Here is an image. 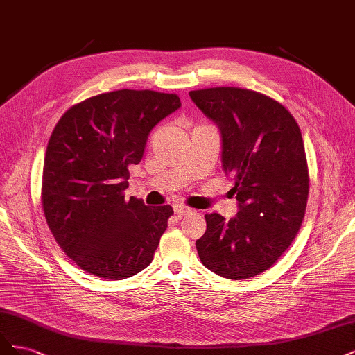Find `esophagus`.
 <instances>
[{"instance_id": "1", "label": "esophagus", "mask_w": 355, "mask_h": 355, "mask_svg": "<svg viewBox=\"0 0 355 355\" xmlns=\"http://www.w3.org/2000/svg\"><path fill=\"white\" fill-rule=\"evenodd\" d=\"M194 210L189 209V207H185V206H175V213L178 214V218H184L187 216V214L192 213Z\"/></svg>"}]
</instances>
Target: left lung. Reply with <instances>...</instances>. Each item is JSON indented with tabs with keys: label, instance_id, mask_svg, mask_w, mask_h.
Segmentation results:
<instances>
[{
	"label": "left lung",
	"instance_id": "8db88e82",
	"mask_svg": "<svg viewBox=\"0 0 355 355\" xmlns=\"http://www.w3.org/2000/svg\"><path fill=\"white\" fill-rule=\"evenodd\" d=\"M189 96L219 127L223 170L240 207L230 220L204 216L197 252L211 272L247 280L270 270L302 225L309 192L302 135L286 106L263 93L211 87Z\"/></svg>",
	"mask_w": 355,
	"mask_h": 355
}]
</instances>
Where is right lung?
Here are the masks:
<instances>
[{
	"label": "right lung",
	"instance_id": "1",
	"mask_svg": "<svg viewBox=\"0 0 355 355\" xmlns=\"http://www.w3.org/2000/svg\"><path fill=\"white\" fill-rule=\"evenodd\" d=\"M179 108L175 93L124 89L73 105L58 121L42 167V210L60 249L85 272L124 280L153 262L173 209L146 207L124 191L149 132Z\"/></svg>",
	"mask_w": 355,
	"mask_h": 355
}]
</instances>
